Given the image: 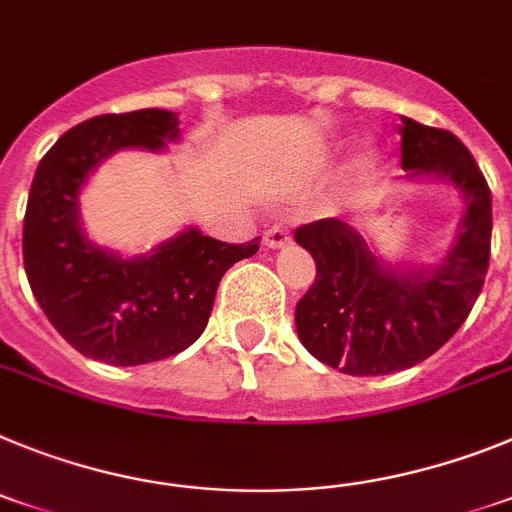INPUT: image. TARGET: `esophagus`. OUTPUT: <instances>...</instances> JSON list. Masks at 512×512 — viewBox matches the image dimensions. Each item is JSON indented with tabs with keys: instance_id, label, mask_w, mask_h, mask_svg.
Here are the masks:
<instances>
[{
	"instance_id": "1",
	"label": "esophagus",
	"mask_w": 512,
	"mask_h": 512,
	"mask_svg": "<svg viewBox=\"0 0 512 512\" xmlns=\"http://www.w3.org/2000/svg\"><path fill=\"white\" fill-rule=\"evenodd\" d=\"M288 242H291V237H288L286 226H273V229L265 231V244H268L270 250H281Z\"/></svg>"
}]
</instances>
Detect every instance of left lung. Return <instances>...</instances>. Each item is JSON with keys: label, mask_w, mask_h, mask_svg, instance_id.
<instances>
[{"label": "left lung", "mask_w": 512, "mask_h": 512, "mask_svg": "<svg viewBox=\"0 0 512 512\" xmlns=\"http://www.w3.org/2000/svg\"><path fill=\"white\" fill-rule=\"evenodd\" d=\"M402 170L438 175L466 201L461 231L435 270H386L340 219L293 231L317 262L296 304V330L317 361L350 376H386L441 350L469 317L490 268L492 193L471 151L446 128L402 118Z\"/></svg>", "instance_id": "1"}]
</instances>
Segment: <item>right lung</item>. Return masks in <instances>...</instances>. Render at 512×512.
<instances>
[{
    "label": "right lung",
    "mask_w": 512,
    "mask_h": 512,
    "mask_svg": "<svg viewBox=\"0 0 512 512\" xmlns=\"http://www.w3.org/2000/svg\"><path fill=\"white\" fill-rule=\"evenodd\" d=\"M177 123L157 108L97 115L48 149L30 185L22 260L33 296L71 348L110 366L164 361L190 348L206 330L226 270L260 250V237L226 244L198 229L133 260L87 242L77 206L87 175L126 146L162 149L177 139Z\"/></svg>",
    "instance_id": "1"
}]
</instances>
